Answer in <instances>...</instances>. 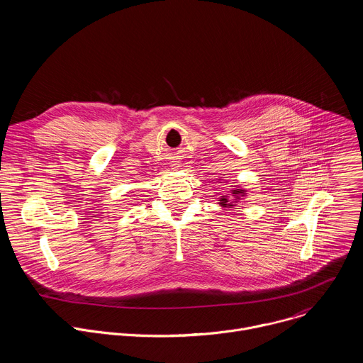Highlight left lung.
I'll return each mask as SVG.
<instances>
[{
    "instance_id": "8db88e82",
    "label": "left lung",
    "mask_w": 363,
    "mask_h": 363,
    "mask_svg": "<svg viewBox=\"0 0 363 363\" xmlns=\"http://www.w3.org/2000/svg\"><path fill=\"white\" fill-rule=\"evenodd\" d=\"M233 194H244V192H242V191H237V189H234V191H233ZM220 201H221V202H220V203H221V205H227V206H233V205H231V203H228V201H227V198H224V196H223V198H221V199H220Z\"/></svg>"
}]
</instances>
